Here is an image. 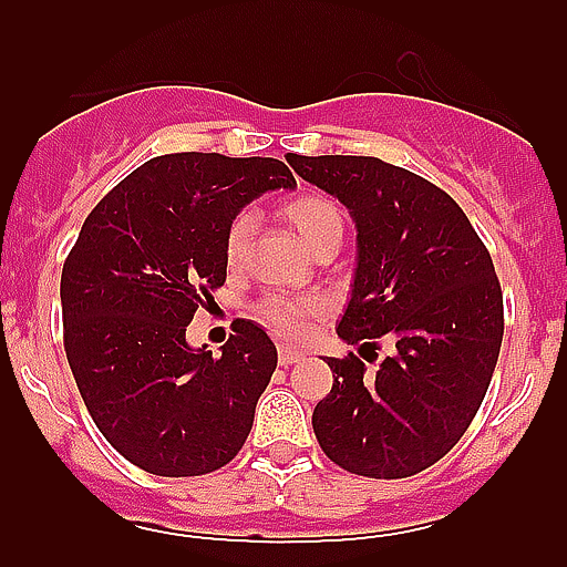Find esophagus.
<instances>
[{
    "instance_id": "obj_1",
    "label": "esophagus",
    "mask_w": 567,
    "mask_h": 567,
    "mask_svg": "<svg viewBox=\"0 0 567 567\" xmlns=\"http://www.w3.org/2000/svg\"><path fill=\"white\" fill-rule=\"evenodd\" d=\"M279 364H282V368H288V364H296V362H301V359H305V353L301 351H296V348H288V346H279Z\"/></svg>"
}]
</instances>
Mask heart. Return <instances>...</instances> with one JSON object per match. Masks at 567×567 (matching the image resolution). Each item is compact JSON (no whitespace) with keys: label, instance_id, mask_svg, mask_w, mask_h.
Masks as SVG:
<instances>
[{"label":"heart","instance_id":"1","mask_svg":"<svg viewBox=\"0 0 567 567\" xmlns=\"http://www.w3.org/2000/svg\"><path fill=\"white\" fill-rule=\"evenodd\" d=\"M282 216L290 225L299 230L307 247L316 251L318 247L329 241H342V230H346V219H342L340 208L331 203L329 197L316 192H301L296 197L285 199ZM251 216L238 214L227 225L225 233V260L227 266H238L247 255L249 233H251ZM329 310V301L323 296H288V293H268L257 301L255 316L262 326L274 331L285 340H299L307 334L312 316H323Z\"/></svg>","mask_w":567,"mask_h":567}]
</instances>
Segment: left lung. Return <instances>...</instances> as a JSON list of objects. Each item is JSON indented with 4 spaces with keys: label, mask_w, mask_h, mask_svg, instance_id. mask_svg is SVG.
Segmentation results:
<instances>
[{
    "label": "left lung",
    "mask_w": 567,
    "mask_h": 567,
    "mask_svg": "<svg viewBox=\"0 0 567 567\" xmlns=\"http://www.w3.org/2000/svg\"><path fill=\"white\" fill-rule=\"evenodd\" d=\"M357 221L359 260L337 334L351 346L390 334L379 368L334 359L312 411L326 458L351 474L400 480L442 461L472 425L505 334L488 249L444 188L373 156H288ZM364 351V348H362Z\"/></svg>",
    "instance_id": "8db88e82"
}]
</instances>
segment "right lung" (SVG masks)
Here are the masks:
<instances>
[{"label": "right lung", "instance_id": "add662e5", "mask_svg": "<svg viewBox=\"0 0 567 567\" xmlns=\"http://www.w3.org/2000/svg\"><path fill=\"white\" fill-rule=\"evenodd\" d=\"M279 158L169 153L136 167L90 210L62 266V342L104 439L158 477H197L247 442L277 348L233 320L221 357L186 342L227 279L225 233L268 188L293 186Z\"/></svg>", "mask_w": 567, "mask_h": 567}]
</instances>
